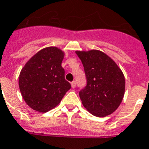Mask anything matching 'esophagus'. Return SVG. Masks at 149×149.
Wrapping results in <instances>:
<instances>
[{"label": "esophagus", "instance_id": "obj_1", "mask_svg": "<svg viewBox=\"0 0 149 149\" xmlns=\"http://www.w3.org/2000/svg\"><path fill=\"white\" fill-rule=\"evenodd\" d=\"M71 86H72V88H75V87H76V81H72V82L71 83Z\"/></svg>", "mask_w": 149, "mask_h": 149}]
</instances>
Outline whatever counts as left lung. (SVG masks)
I'll return each mask as SVG.
<instances>
[{"mask_svg": "<svg viewBox=\"0 0 149 149\" xmlns=\"http://www.w3.org/2000/svg\"><path fill=\"white\" fill-rule=\"evenodd\" d=\"M87 78V86L79 91L83 105L92 115L104 117L115 112L125 92L122 70L109 55L98 50L77 51Z\"/></svg>", "mask_w": 149, "mask_h": 149, "instance_id": "obj_1", "label": "left lung"}]
</instances>
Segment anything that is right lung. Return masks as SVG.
Listing matches in <instances>:
<instances>
[{
	"mask_svg": "<svg viewBox=\"0 0 149 149\" xmlns=\"http://www.w3.org/2000/svg\"><path fill=\"white\" fill-rule=\"evenodd\" d=\"M64 55L58 47H45L34 54L22 69L19 78L20 92L33 110L47 112L54 109L71 88L65 79L62 67Z\"/></svg>",
	"mask_w": 149,
	"mask_h": 149,
	"instance_id": "obj_1",
	"label": "right lung"
}]
</instances>
